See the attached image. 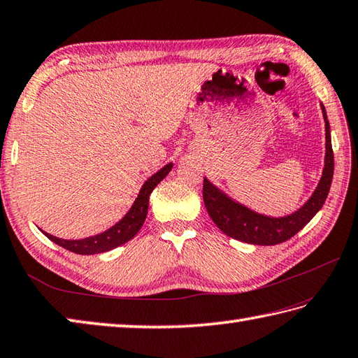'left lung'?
<instances>
[{
    "label": "left lung",
    "instance_id": "1",
    "mask_svg": "<svg viewBox=\"0 0 358 358\" xmlns=\"http://www.w3.org/2000/svg\"><path fill=\"white\" fill-rule=\"evenodd\" d=\"M321 108H323V116L326 121V159L323 177H321L320 185L315 189L309 201L303 208H299L296 213L287 217H279V219L257 214L228 199L225 194L209 183L206 178L203 180V201H205L208 214L211 215L213 222L227 236L241 242L255 245L282 243L303 229L312 220V217L323 208L329 189L332 185L334 150L326 110L323 105H321Z\"/></svg>",
    "mask_w": 358,
    "mask_h": 358
}]
</instances>
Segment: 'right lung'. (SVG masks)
<instances>
[{
	"label": "right lung",
	"mask_w": 358,
	"mask_h": 358,
	"mask_svg": "<svg viewBox=\"0 0 358 358\" xmlns=\"http://www.w3.org/2000/svg\"><path fill=\"white\" fill-rule=\"evenodd\" d=\"M171 169L172 163L164 166L163 169L158 171L155 175H152V177L143 185L141 191L138 194V199L133 203V206L130 208V211L125 214L124 219L119 220L115 227L103 231L102 234L87 237V239L82 241L59 239V237H54L48 233H45V236H48V239H51L54 243H57L60 247L73 251V253L77 255L103 253V251L113 250L119 247V245L129 242L131 237L136 236L138 231L143 227L147 215V209H149V197L152 191L155 189L159 181L171 172Z\"/></svg>",
	"instance_id": "1"
}]
</instances>
